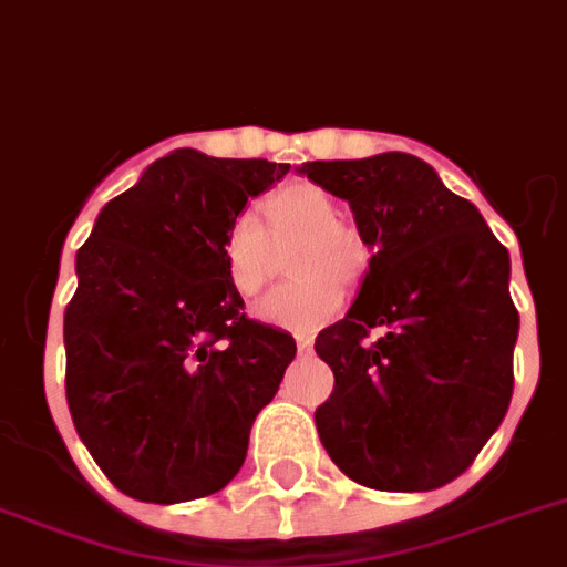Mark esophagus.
Returning <instances> with one entry per match:
<instances>
[{
  "label": "esophagus",
  "instance_id": "esophagus-1",
  "mask_svg": "<svg viewBox=\"0 0 567 567\" xmlns=\"http://www.w3.org/2000/svg\"><path fill=\"white\" fill-rule=\"evenodd\" d=\"M295 341H298V350L309 352L312 350V343H316V338L309 336V332H298V336H295Z\"/></svg>",
  "mask_w": 567,
  "mask_h": 567
}]
</instances>
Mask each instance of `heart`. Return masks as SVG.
<instances>
[{
    "label": "heart",
    "instance_id": "heart-1",
    "mask_svg": "<svg viewBox=\"0 0 567 567\" xmlns=\"http://www.w3.org/2000/svg\"><path fill=\"white\" fill-rule=\"evenodd\" d=\"M269 231L258 215L244 212L224 231L220 255L235 292L258 295L272 275V244L301 240L292 260L298 280L272 289L255 303L269 327L309 332L330 321L341 307V287H355L370 264V246L355 226L338 217V203L316 183H292L264 206ZM274 240H268V235Z\"/></svg>",
    "mask_w": 567,
    "mask_h": 567
}]
</instances>
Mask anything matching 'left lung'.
<instances>
[{
  "label": "left lung",
  "mask_w": 567,
  "mask_h": 567,
  "mask_svg": "<svg viewBox=\"0 0 567 567\" xmlns=\"http://www.w3.org/2000/svg\"><path fill=\"white\" fill-rule=\"evenodd\" d=\"M298 172L350 203L372 249L350 312L316 338L336 375L316 410L318 435L358 485L435 491L471 467L514 395L519 312L507 249L413 154L316 159Z\"/></svg>",
  "instance_id": "8db88e82"
}]
</instances>
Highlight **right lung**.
Returning <instances> with one entry per match:
<instances>
[{
  "mask_svg": "<svg viewBox=\"0 0 567 567\" xmlns=\"http://www.w3.org/2000/svg\"><path fill=\"white\" fill-rule=\"evenodd\" d=\"M287 172L172 152L105 203L76 251L68 410L132 499L174 505L229 485L292 364L295 338L246 318L220 255L226 226Z\"/></svg>",
  "mask_w": 567,
  "mask_h": 567,
  "instance_id": "add662e5",
  "label": "right lung"
}]
</instances>
